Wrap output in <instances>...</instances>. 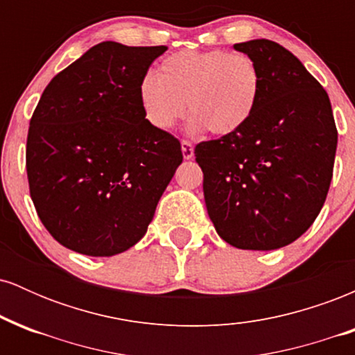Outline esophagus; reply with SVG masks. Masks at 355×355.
I'll list each match as a JSON object with an SVG mask.
<instances>
[{"instance_id":"esophagus-1","label":"esophagus","mask_w":355,"mask_h":355,"mask_svg":"<svg viewBox=\"0 0 355 355\" xmlns=\"http://www.w3.org/2000/svg\"><path fill=\"white\" fill-rule=\"evenodd\" d=\"M182 153L185 160L193 158V145H191L189 140H182Z\"/></svg>"}]
</instances>
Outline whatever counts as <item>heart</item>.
<instances>
[{
    "mask_svg": "<svg viewBox=\"0 0 355 355\" xmlns=\"http://www.w3.org/2000/svg\"><path fill=\"white\" fill-rule=\"evenodd\" d=\"M260 92L262 73L247 53L183 50L166 56L157 76L141 80L138 98L146 121L157 130H172L189 110L191 132L225 137L248 123Z\"/></svg>",
    "mask_w": 355,
    "mask_h": 355,
    "instance_id": "obj_1",
    "label": "heart"
}]
</instances>
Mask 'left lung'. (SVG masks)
I'll return each instance as SVG.
<instances>
[{"mask_svg": "<svg viewBox=\"0 0 355 355\" xmlns=\"http://www.w3.org/2000/svg\"><path fill=\"white\" fill-rule=\"evenodd\" d=\"M262 73L248 123L200 141L195 160L217 234L243 250H274L312 225L331 187L337 128L322 85L291 51L270 40L234 44Z\"/></svg>", "mask_w": 355, "mask_h": 355, "instance_id": "left-lung-1", "label": "left lung"}]
</instances>
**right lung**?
Returning a JSON list of instances; mask_svg holds the SVG:
<instances>
[{
	"label": "right lung",
	"mask_w": 355,
	"mask_h": 355,
	"mask_svg": "<svg viewBox=\"0 0 355 355\" xmlns=\"http://www.w3.org/2000/svg\"><path fill=\"white\" fill-rule=\"evenodd\" d=\"M166 46L95 44L44 88L30 120L26 173L36 214L61 245L92 257L146 234L182 164V145L146 121L138 88Z\"/></svg>",
	"instance_id": "1"
}]
</instances>
